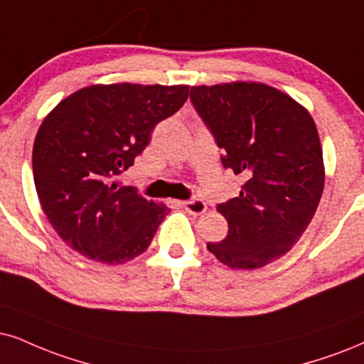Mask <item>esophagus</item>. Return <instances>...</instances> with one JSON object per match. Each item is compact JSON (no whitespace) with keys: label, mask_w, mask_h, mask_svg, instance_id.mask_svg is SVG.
Segmentation results:
<instances>
[{"label":"esophagus","mask_w":364,"mask_h":364,"mask_svg":"<svg viewBox=\"0 0 364 364\" xmlns=\"http://www.w3.org/2000/svg\"><path fill=\"white\" fill-rule=\"evenodd\" d=\"M183 206H185V210L188 211L190 215H201L206 211V203L203 200H200V198L193 196L190 200L183 201Z\"/></svg>","instance_id":"34e87169"}]
</instances>
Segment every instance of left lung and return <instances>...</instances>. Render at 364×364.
Listing matches in <instances>:
<instances>
[{
	"instance_id": "8db88e82",
	"label": "left lung",
	"mask_w": 364,
	"mask_h": 364,
	"mask_svg": "<svg viewBox=\"0 0 364 364\" xmlns=\"http://www.w3.org/2000/svg\"><path fill=\"white\" fill-rule=\"evenodd\" d=\"M190 99L223 151V168L247 179L240 195L216 205L228 235L206 247L232 269L277 260L309 227L323 195V149L311 114L255 82L191 87Z\"/></svg>"
}]
</instances>
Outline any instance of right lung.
Returning a JSON list of instances; mask_svg holds the SVG:
<instances>
[{
    "mask_svg": "<svg viewBox=\"0 0 364 364\" xmlns=\"http://www.w3.org/2000/svg\"><path fill=\"white\" fill-rule=\"evenodd\" d=\"M188 92V85H92L45 117L33 144L35 188L68 247L110 265L148 250L169 208L116 178L146 149L156 124L183 107Z\"/></svg>",
    "mask_w": 364,
    "mask_h": 364,
    "instance_id": "right-lung-1",
    "label": "right lung"
}]
</instances>
